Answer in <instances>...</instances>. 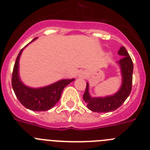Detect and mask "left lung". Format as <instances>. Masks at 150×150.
Masks as SVG:
<instances>
[{
    "mask_svg": "<svg viewBox=\"0 0 150 150\" xmlns=\"http://www.w3.org/2000/svg\"><path fill=\"white\" fill-rule=\"evenodd\" d=\"M118 54L122 55L118 64L120 65L122 76V83L117 93L112 96L105 98H91L88 93V83L83 94V100L86 103L87 107L90 110L96 112H108L116 110L129 96L132 88V74H133V62L124 46L120 47Z\"/></svg>",
    "mask_w": 150,
    "mask_h": 150,
    "instance_id": "obj_1",
    "label": "left lung"
}]
</instances>
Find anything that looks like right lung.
Returning a JSON list of instances; mask_svg holds the SVG:
<instances>
[{
  "mask_svg": "<svg viewBox=\"0 0 150 150\" xmlns=\"http://www.w3.org/2000/svg\"><path fill=\"white\" fill-rule=\"evenodd\" d=\"M23 49L19 52L13 67L12 74L13 91L19 102L28 109L34 111L48 110L60 100L63 89L74 79H62L43 88H32L26 86L22 83L18 76V60Z\"/></svg>",
  "mask_w": 150,
  "mask_h": 150,
  "instance_id": "obj_1",
  "label": "right lung"
}]
</instances>
